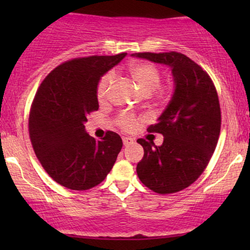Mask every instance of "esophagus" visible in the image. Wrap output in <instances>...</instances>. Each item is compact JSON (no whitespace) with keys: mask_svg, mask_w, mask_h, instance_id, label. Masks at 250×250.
I'll return each mask as SVG.
<instances>
[{"mask_svg":"<svg viewBox=\"0 0 250 250\" xmlns=\"http://www.w3.org/2000/svg\"><path fill=\"white\" fill-rule=\"evenodd\" d=\"M122 140H123V145H125V147H128V146L133 145V143H134V139H131V137H129V136L123 137Z\"/></svg>","mask_w":250,"mask_h":250,"instance_id":"1","label":"esophagus"}]
</instances>
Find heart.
Instances as JSON below:
<instances>
[{"label": "heart", "instance_id": "obj_1", "mask_svg": "<svg viewBox=\"0 0 250 250\" xmlns=\"http://www.w3.org/2000/svg\"><path fill=\"white\" fill-rule=\"evenodd\" d=\"M129 75L143 95H150L157 89L161 82V73L151 63H136L129 68ZM114 80V74L108 73L100 80L97 85V100L100 103L107 101L109 89ZM136 119L130 115H121L119 125L125 130H131L136 125Z\"/></svg>", "mask_w": 250, "mask_h": 250}]
</instances>
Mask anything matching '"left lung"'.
<instances>
[{
  "instance_id": "1",
  "label": "left lung",
  "mask_w": 250,
  "mask_h": 250,
  "mask_svg": "<svg viewBox=\"0 0 250 250\" xmlns=\"http://www.w3.org/2000/svg\"><path fill=\"white\" fill-rule=\"evenodd\" d=\"M133 57L170 68L174 93L149 133L163 135V143L137 140L145 155L136 173L146 187L159 194H171L195 182L216 148L221 111L216 89L199 64L183 54L136 53Z\"/></svg>"
}]
</instances>
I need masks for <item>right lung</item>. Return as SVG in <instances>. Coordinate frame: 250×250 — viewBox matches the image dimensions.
Returning a JSON list of instances; mask_svg holds the SVG:
<instances>
[{
	"instance_id": "obj_1",
	"label": "right lung",
	"mask_w": 250,
	"mask_h": 250,
	"mask_svg": "<svg viewBox=\"0 0 250 250\" xmlns=\"http://www.w3.org/2000/svg\"><path fill=\"white\" fill-rule=\"evenodd\" d=\"M127 54L74 59L43 80L29 115V135L37 159L59 185L87 190L105 179L121 151L119 134L96 141L85 131L87 115L99 109L101 77Z\"/></svg>"
}]
</instances>
